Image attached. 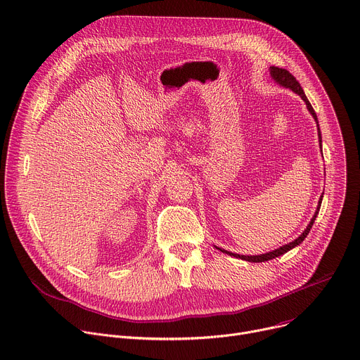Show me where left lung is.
<instances>
[{
	"instance_id": "8db88e82",
	"label": "left lung",
	"mask_w": 360,
	"mask_h": 360,
	"mask_svg": "<svg viewBox=\"0 0 360 360\" xmlns=\"http://www.w3.org/2000/svg\"><path fill=\"white\" fill-rule=\"evenodd\" d=\"M270 75H271V77H273V80H274L276 83H278V84L283 86V87H287V89L292 90L294 93H297V94L302 97V99L304 101V103H306L309 112L311 113V116L314 117V120H316V123H317V132H319V139H320L319 142H320V146H321V134H320V129H319L317 116H316L314 109L311 108L309 99L306 97V94H304V91H303V89H302V86H300V83L296 80V77H294V76H292L288 70H285V69H280V68L271 66V68H270ZM321 200H323V195L320 197L317 210H316V212H314V215H313L310 224L307 225V228L303 231V234H302L299 238H296L294 241H291V243H288V244H285V245H283V247H280V248H277V250H274V251H270V252H266V254H261V255H240V254H234V252H230V251L218 248V247H217V248H218L219 251L225 252V254H230V255H233V257H237V258L250 261V263H263V261H269V259H273V258H276V257H278V255H283L284 252L290 251L291 248H294V247H297L299 244H302L303 240L307 237V234H309V231H310V228H311V225H313V222H314V219H316V217H317V214H319V210H320V205H321Z\"/></svg>"
}]
</instances>
